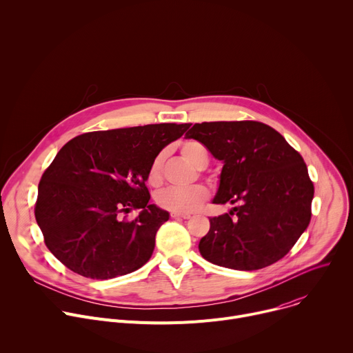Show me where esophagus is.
I'll return each mask as SVG.
<instances>
[{"label": "esophagus", "instance_id": "34e87169", "mask_svg": "<svg viewBox=\"0 0 353 353\" xmlns=\"http://www.w3.org/2000/svg\"><path fill=\"white\" fill-rule=\"evenodd\" d=\"M190 214H180V212H172V218H181V219H190Z\"/></svg>", "mask_w": 353, "mask_h": 353}]
</instances>
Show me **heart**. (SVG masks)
I'll return each mask as SVG.
<instances>
[{"mask_svg":"<svg viewBox=\"0 0 353 353\" xmlns=\"http://www.w3.org/2000/svg\"><path fill=\"white\" fill-rule=\"evenodd\" d=\"M180 154L185 162L192 165L195 169H204L208 165V150L198 141H185L180 146ZM163 155H158L148 170V183L158 187L163 181ZM208 198V188L203 184H195L187 188L169 187L157 195V203L161 208L188 214L196 211L204 201Z\"/></svg>","mask_w":353,"mask_h":353,"instance_id":"obj_1","label":"heart"}]
</instances>
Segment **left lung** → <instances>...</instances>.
<instances>
[{"instance_id":"obj_1","label":"left lung","mask_w":353,"mask_h":353,"mask_svg":"<svg viewBox=\"0 0 353 353\" xmlns=\"http://www.w3.org/2000/svg\"><path fill=\"white\" fill-rule=\"evenodd\" d=\"M185 138L222 161L214 204H236L211 218L199 253L219 267L254 271L268 267L294 245L312 218L314 185L307 166L286 139L259 121L194 124Z\"/></svg>"}]
</instances>
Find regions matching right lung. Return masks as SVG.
Wrapping results in <instances>:
<instances>
[{"mask_svg": "<svg viewBox=\"0 0 353 353\" xmlns=\"http://www.w3.org/2000/svg\"><path fill=\"white\" fill-rule=\"evenodd\" d=\"M190 124L93 131L68 141L39 183L36 222L47 248L71 271L112 279L137 271L169 212L149 204L148 170ZM132 209V221L122 218Z\"/></svg>", "mask_w": 353, "mask_h": 353, "instance_id": "1", "label": "right lung"}]
</instances>
